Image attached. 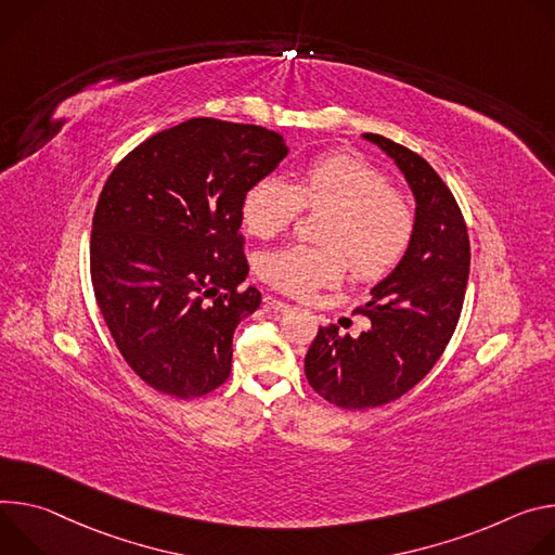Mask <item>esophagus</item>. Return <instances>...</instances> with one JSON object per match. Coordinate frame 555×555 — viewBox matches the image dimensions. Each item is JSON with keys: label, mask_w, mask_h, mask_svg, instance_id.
I'll return each instance as SVG.
<instances>
[{"label": "esophagus", "mask_w": 555, "mask_h": 555, "mask_svg": "<svg viewBox=\"0 0 555 555\" xmlns=\"http://www.w3.org/2000/svg\"><path fill=\"white\" fill-rule=\"evenodd\" d=\"M264 306L269 311H273V313H288L291 311V306L286 304V301H282V299H278V297H264Z\"/></svg>", "instance_id": "obj_1"}]
</instances>
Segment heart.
<instances>
[{"label": "heart", "mask_w": 555, "mask_h": 555, "mask_svg": "<svg viewBox=\"0 0 555 555\" xmlns=\"http://www.w3.org/2000/svg\"><path fill=\"white\" fill-rule=\"evenodd\" d=\"M326 209L320 240L328 246L293 244L258 262L264 282L306 297L344 278L346 260L361 280L386 275L408 251L414 233L410 205L390 190V180L363 158L346 152L304 165L288 184L278 176L258 180L242 198V222L269 240L293 224L299 211Z\"/></svg>", "instance_id": "1"}]
</instances>
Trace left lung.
Masks as SVG:
<instances>
[{
  "mask_svg": "<svg viewBox=\"0 0 555 555\" xmlns=\"http://www.w3.org/2000/svg\"><path fill=\"white\" fill-rule=\"evenodd\" d=\"M361 137L395 160L416 207L408 251L357 309L371 328L352 339L335 324L320 326L306 352L311 388L344 410L390 403L433 371L459 324L469 278L467 227L441 176L386 137Z\"/></svg>",
  "mask_w": 555,
  "mask_h": 555,
  "instance_id": "obj_1",
  "label": "left lung"
}]
</instances>
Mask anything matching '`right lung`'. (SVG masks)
I'll use <instances>...</instances> for the list:
<instances>
[{
	"instance_id": "obj_1",
	"label": "right lung",
	"mask_w": 555,
	"mask_h": 555,
	"mask_svg": "<svg viewBox=\"0 0 555 555\" xmlns=\"http://www.w3.org/2000/svg\"><path fill=\"white\" fill-rule=\"evenodd\" d=\"M288 154L260 126L190 118L122 158L92 218L90 273L101 315L154 390L196 399L231 373L233 333L258 311L244 258L242 198Z\"/></svg>"
}]
</instances>
